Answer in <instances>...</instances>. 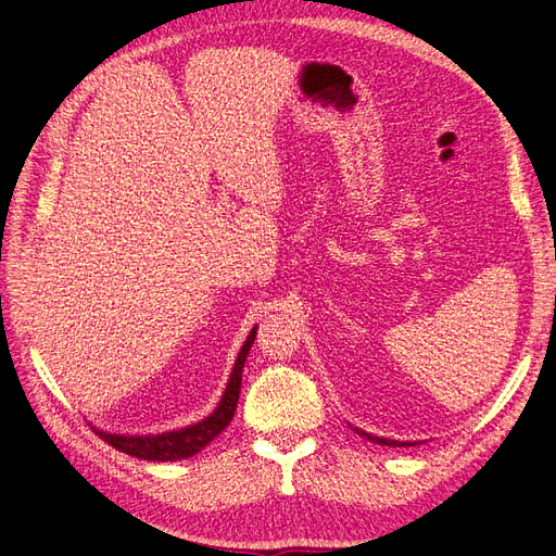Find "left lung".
Masks as SVG:
<instances>
[{
  "label": "left lung",
  "instance_id": "left-lung-1",
  "mask_svg": "<svg viewBox=\"0 0 556 556\" xmlns=\"http://www.w3.org/2000/svg\"><path fill=\"white\" fill-rule=\"evenodd\" d=\"M359 435H364L366 441H371V443H378V445H390V447H408V445H413V443H399V441H390V439H380V435H371V433H366V431H362V429H355Z\"/></svg>",
  "mask_w": 556,
  "mask_h": 556
}]
</instances>
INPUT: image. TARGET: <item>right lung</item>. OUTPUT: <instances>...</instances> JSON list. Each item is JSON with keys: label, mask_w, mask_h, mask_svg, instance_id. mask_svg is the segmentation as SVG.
Wrapping results in <instances>:
<instances>
[{"label": "right lung", "mask_w": 556, "mask_h": 556, "mask_svg": "<svg viewBox=\"0 0 556 556\" xmlns=\"http://www.w3.org/2000/svg\"><path fill=\"white\" fill-rule=\"evenodd\" d=\"M255 333H257V327L250 331L237 362H233V371L227 382V390L223 394L220 406H217L215 413H211L206 419H201V422H197L192 427H185L180 431H169V433H160V435H115V433H106V431H97L99 439L106 441L115 450L131 454V457L148 459V462L188 459L199 450H204L217 433L229 427L233 413H237L243 364H245V355H248L250 345L255 343Z\"/></svg>", "instance_id": "obj_1"}]
</instances>
